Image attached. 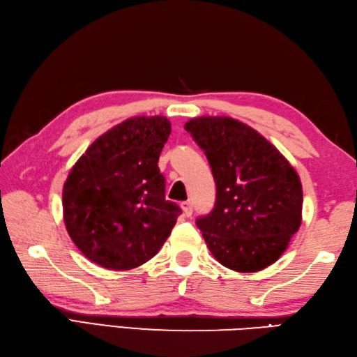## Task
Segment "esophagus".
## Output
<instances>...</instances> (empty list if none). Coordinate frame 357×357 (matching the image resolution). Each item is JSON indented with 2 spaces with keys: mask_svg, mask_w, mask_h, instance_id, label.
Masks as SVG:
<instances>
[{
  "mask_svg": "<svg viewBox=\"0 0 357 357\" xmlns=\"http://www.w3.org/2000/svg\"><path fill=\"white\" fill-rule=\"evenodd\" d=\"M181 208H183V213H184V216H192V213H193V206H192V202L190 201H184V202H181Z\"/></svg>",
  "mask_w": 357,
  "mask_h": 357,
  "instance_id": "34e87169",
  "label": "esophagus"
}]
</instances>
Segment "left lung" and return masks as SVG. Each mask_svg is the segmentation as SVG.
Masks as SVG:
<instances>
[{"label":"left lung","mask_w":357,"mask_h":357,"mask_svg":"<svg viewBox=\"0 0 357 357\" xmlns=\"http://www.w3.org/2000/svg\"><path fill=\"white\" fill-rule=\"evenodd\" d=\"M184 128L216 184L215 207L197 218L212 255L236 272L275 263L302 222L297 172L268 139L232 117H197Z\"/></svg>","instance_id":"8db88e82"}]
</instances>
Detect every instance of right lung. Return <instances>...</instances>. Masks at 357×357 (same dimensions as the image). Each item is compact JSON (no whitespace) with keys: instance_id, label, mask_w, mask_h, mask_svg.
<instances>
[{"instance_id":"1","label":"right lung","mask_w":357,"mask_h":357,"mask_svg":"<svg viewBox=\"0 0 357 357\" xmlns=\"http://www.w3.org/2000/svg\"><path fill=\"white\" fill-rule=\"evenodd\" d=\"M172 125L137 116L97 137L63 185V218L88 260L128 271L155 257L181 213L165 199L158 160Z\"/></svg>"}]
</instances>
